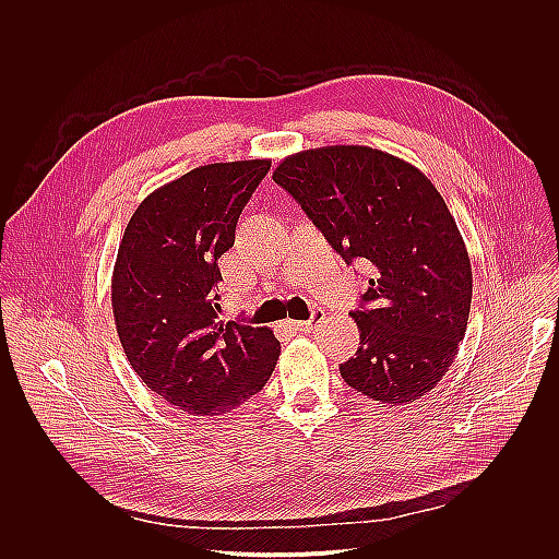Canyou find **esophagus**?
Instances as JSON below:
<instances>
[{
	"instance_id": "34e87169",
	"label": "esophagus",
	"mask_w": 559,
	"mask_h": 559,
	"mask_svg": "<svg viewBox=\"0 0 559 559\" xmlns=\"http://www.w3.org/2000/svg\"><path fill=\"white\" fill-rule=\"evenodd\" d=\"M322 318H324V311H322V309H313V313H311V318H309V320H298V322H292V326H294L296 331L309 333V331H313V326H316L318 322H322Z\"/></svg>"
}]
</instances>
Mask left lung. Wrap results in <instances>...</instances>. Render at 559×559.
<instances>
[{"label":"left lung","instance_id":"1","mask_svg":"<svg viewBox=\"0 0 559 559\" xmlns=\"http://www.w3.org/2000/svg\"><path fill=\"white\" fill-rule=\"evenodd\" d=\"M346 263L377 270L350 313L359 348L342 379L372 401L409 405L453 366L466 335L473 267L433 182L412 163L368 145L296 152L272 174Z\"/></svg>","mask_w":559,"mask_h":559}]
</instances>
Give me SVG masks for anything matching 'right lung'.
<instances>
[{"label":"right lung","mask_w":559,"mask_h":559,"mask_svg":"<svg viewBox=\"0 0 559 559\" xmlns=\"http://www.w3.org/2000/svg\"><path fill=\"white\" fill-rule=\"evenodd\" d=\"M270 158L211 163L154 189L132 213L110 302L123 353L176 409L226 414L263 390L281 344L267 326L217 320V259Z\"/></svg>","instance_id":"obj_1"}]
</instances>
